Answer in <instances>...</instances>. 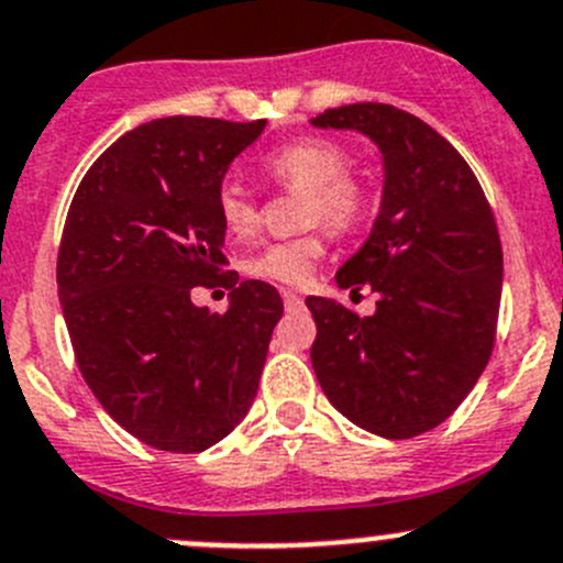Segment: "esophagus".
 <instances>
[{"mask_svg": "<svg viewBox=\"0 0 563 563\" xmlns=\"http://www.w3.org/2000/svg\"><path fill=\"white\" fill-rule=\"evenodd\" d=\"M282 298L287 309H300V306H303V298H300L298 292H292V289H282Z\"/></svg>", "mask_w": 563, "mask_h": 563, "instance_id": "esophagus-1", "label": "esophagus"}]
</instances>
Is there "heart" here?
I'll list each match as a JSON object with an SVG mask.
<instances>
[{
	"label": "heart",
	"instance_id": "1",
	"mask_svg": "<svg viewBox=\"0 0 563 563\" xmlns=\"http://www.w3.org/2000/svg\"><path fill=\"white\" fill-rule=\"evenodd\" d=\"M263 172L274 183L295 191H306L303 224H325L344 232L361 221L366 210V188L347 172V155L322 139H295L263 158ZM219 219L227 232L249 238L260 224V210L252 194L235 180L221 183L216 197ZM320 235L292 238V241L265 243L246 260V274L254 279L300 287L311 279L322 260Z\"/></svg>",
	"mask_w": 563,
	"mask_h": 563
}]
</instances>
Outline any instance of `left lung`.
Returning a JSON list of instances; mask_svg holds the SVG:
<instances>
[{
  "mask_svg": "<svg viewBox=\"0 0 563 563\" xmlns=\"http://www.w3.org/2000/svg\"><path fill=\"white\" fill-rule=\"evenodd\" d=\"M311 128L358 131L380 150V210L339 289L377 292L375 314L309 295L311 366L328 402L372 435L416 438L460 408L487 366L504 254L463 155L388 103H350Z\"/></svg>",
  "mask_w": 563,
  "mask_h": 563,
  "instance_id": "left-lung-1",
  "label": "left lung"
}]
</instances>
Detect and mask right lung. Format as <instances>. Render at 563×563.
Here are the masks:
<instances>
[{"instance_id":"1","label":"right lung","mask_w":563,"mask_h":563,"mask_svg":"<svg viewBox=\"0 0 563 563\" xmlns=\"http://www.w3.org/2000/svg\"><path fill=\"white\" fill-rule=\"evenodd\" d=\"M268 122L164 117L117 139L81 180L57 260L59 303L106 413L161 452H205L257 397L284 303L227 271L216 197ZM233 287L224 316L190 289Z\"/></svg>"}]
</instances>
